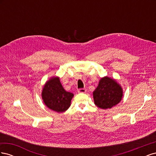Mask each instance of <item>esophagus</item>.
<instances>
[{
	"instance_id": "obj_1",
	"label": "esophagus",
	"mask_w": 156,
	"mask_h": 156,
	"mask_svg": "<svg viewBox=\"0 0 156 156\" xmlns=\"http://www.w3.org/2000/svg\"><path fill=\"white\" fill-rule=\"evenodd\" d=\"M77 92L79 93H85L87 92V90H86V89H84V88H80V89H78Z\"/></svg>"
}]
</instances>
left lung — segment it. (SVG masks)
I'll return each mask as SVG.
<instances>
[{"mask_svg":"<svg viewBox=\"0 0 156 156\" xmlns=\"http://www.w3.org/2000/svg\"><path fill=\"white\" fill-rule=\"evenodd\" d=\"M122 96L123 90L121 86L116 80L107 76L100 79L98 87L93 92L94 103L103 109L111 108L117 105Z\"/></svg>","mask_w":156,"mask_h":156,"instance_id":"obj_1","label":"left lung"}]
</instances>
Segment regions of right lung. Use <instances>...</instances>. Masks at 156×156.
<instances>
[{
  "label": "right lung",
  "instance_id": "right-lung-1",
  "mask_svg": "<svg viewBox=\"0 0 156 156\" xmlns=\"http://www.w3.org/2000/svg\"><path fill=\"white\" fill-rule=\"evenodd\" d=\"M41 97L45 105L51 110L63 112L70 107L73 94L65 90L58 77H53L45 84Z\"/></svg>",
  "mask_w": 156,
  "mask_h": 156
}]
</instances>
